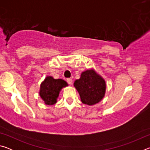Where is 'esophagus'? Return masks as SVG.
I'll list each match as a JSON object with an SVG mask.
<instances>
[{"mask_svg":"<svg viewBox=\"0 0 150 150\" xmlns=\"http://www.w3.org/2000/svg\"><path fill=\"white\" fill-rule=\"evenodd\" d=\"M67 82L69 83V85H71L72 83H73V80L71 79H70V78L67 79Z\"/></svg>","mask_w":150,"mask_h":150,"instance_id":"1","label":"esophagus"}]
</instances>
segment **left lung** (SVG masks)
Segmentation results:
<instances>
[{
	"label": "left lung",
	"instance_id": "obj_1",
	"mask_svg": "<svg viewBox=\"0 0 150 150\" xmlns=\"http://www.w3.org/2000/svg\"><path fill=\"white\" fill-rule=\"evenodd\" d=\"M74 87L79 93L81 102L90 106L99 103L106 91L105 79L94 69L82 72L79 79L75 81Z\"/></svg>",
	"mask_w": 150,
	"mask_h": 150
}]
</instances>
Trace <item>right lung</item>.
I'll return each mask as SVG.
<instances>
[{
	"mask_svg": "<svg viewBox=\"0 0 150 150\" xmlns=\"http://www.w3.org/2000/svg\"><path fill=\"white\" fill-rule=\"evenodd\" d=\"M67 85L64 80L55 79L51 76H47L40 85V96L45 105H53L57 103V98L62 88Z\"/></svg>",
	"mask_w": 150,
	"mask_h": 150,
	"instance_id": "obj_1",
	"label": "right lung"
}]
</instances>
